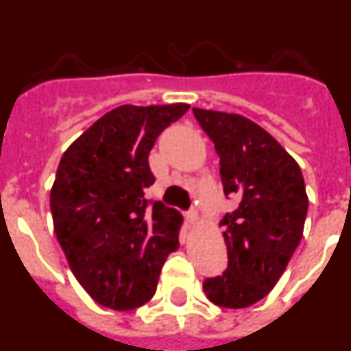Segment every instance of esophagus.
<instances>
[{
    "mask_svg": "<svg viewBox=\"0 0 351 351\" xmlns=\"http://www.w3.org/2000/svg\"><path fill=\"white\" fill-rule=\"evenodd\" d=\"M197 219H198V216H197V213H195V210H190V213H186V221H188V225H195V223H197Z\"/></svg>",
    "mask_w": 351,
    "mask_h": 351,
    "instance_id": "obj_1",
    "label": "esophagus"
}]
</instances>
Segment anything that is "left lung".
Masks as SVG:
<instances>
[{
    "mask_svg": "<svg viewBox=\"0 0 351 351\" xmlns=\"http://www.w3.org/2000/svg\"><path fill=\"white\" fill-rule=\"evenodd\" d=\"M214 142L225 195L239 198L226 213L228 267L207 278L204 291L216 306L247 308L267 295L295 253L308 214V195L297 161L262 126L239 114L193 108Z\"/></svg>",
    "mask_w": 351,
    "mask_h": 351,
    "instance_id": "obj_1",
    "label": "left lung"
}]
</instances>
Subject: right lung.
I'll return each mask as SVG.
<instances>
[{
  "label": "right lung",
  "instance_id": "add662e5",
  "mask_svg": "<svg viewBox=\"0 0 351 351\" xmlns=\"http://www.w3.org/2000/svg\"><path fill=\"white\" fill-rule=\"evenodd\" d=\"M188 108L121 105L61 158L51 190L56 237L77 281L105 308L130 311L147 302L179 247L182 216L145 200L144 191L154 182L149 151Z\"/></svg>",
  "mask_w": 351,
  "mask_h": 351
}]
</instances>
